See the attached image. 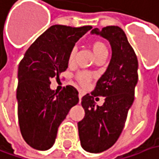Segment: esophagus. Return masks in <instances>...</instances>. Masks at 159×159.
<instances>
[{
    "mask_svg": "<svg viewBox=\"0 0 159 159\" xmlns=\"http://www.w3.org/2000/svg\"><path fill=\"white\" fill-rule=\"evenodd\" d=\"M78 97H79V102H81V100H82V97H83V92L80 90L79 91V95H78Z\"/></svg>",
    "mask_w": 159,
    "mask_h": 159,
    "instance_id": "esophagus-1",
    "label": "esophagus"
}]
</instances>
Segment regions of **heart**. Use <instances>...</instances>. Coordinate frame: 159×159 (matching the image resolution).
<instances>
[{
  "mask_svg": "<svg viewBox=\"0 0 159 159\" xmlns=\"http://www.w3.org/2000/svg\"><path fill=\"white\" fill-rule=\"evenodd\" d=\"M92 48H93V51L95 57H98L99 55L102 54V53H108L106 45L101 40H95V41L92 43ZM75 54H76V48H73L71 49L70 53H69V56H68L69 64H72L75 61ZM76 77H77V80L80 82V84L84 85V84H88V82L91 79V75L87 72H80Z\"/></svg>",
  "mask_w": 159,
  "mask_h": 159,
  "instance_id": "heart-1",
  "label": "heart"
}]
</instances>
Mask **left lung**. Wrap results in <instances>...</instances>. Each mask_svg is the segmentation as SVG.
Masks as SVG:
<instances>
[{
	"label": "left lung",
	"instance_id": "1",
	"mask_svg": "<svg viewBox=\"0 0 159 159\" xmlns=\"http://www.w3.org/2000/svg\"><path fill=\"white\" fill-rule=\"evenodd\" d=\"M91 33L110 42L111 58L94 90L82 98L85 114L77 125L82 148L90 153H101L114 145L124 128L134 101L138 59L120 27L108 26L101 30L95 28ZM99 95L106 101L102 107H95L94 97Z\"/></svg>",
	"mask_w": 159,
	"mask_h": 159
}]
</instances>
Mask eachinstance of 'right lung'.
<instances>
[{"label": "right lung", "instance_id": "right-lung-1", "mask_svg": "<svg viewBox=\"0 0 159 159\" xmlns=\"http://www.w3.org/2000/svg\"><path fill=\"white\" fill-rule=\"evenodd\" d=\"M92 26L73 28L54 25L26 51L18 69V118L21 135L31 148L48 150L68 111L79 102L78 92L66 85L57 93L50 80L68 67V56Z\"/></svg>", "mask_w": 159, "mask_h": 159}]
</instances>
